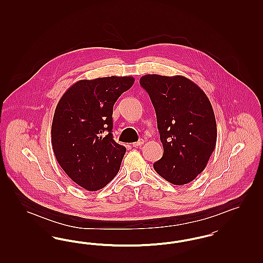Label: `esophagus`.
<instances>
[{
  "label": "esophagus",
  "instance_id": "esophagus-1",
  "mask_svg": "<svg viewBox=\"0 0 263 263\" xmlns=\"http://www.w3.org/2000/svg\"><path fill=\"white\" fill-rule=\"evenodd\" d=\"M144 142H145V141H144L143 139H141V140H139L138 142H135V143H133V144H132V146H133V147H135V148H138V147H141V146H142V145L144 144Z\"/></svg>",
  "mask_w": 263,
  "mask_h": 263
}]
</instances>
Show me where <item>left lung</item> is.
<instances>
[{"mask_svg":"<svg viewBox=\"0 0 263 263\" xmlns=\"http://www.w3.org/2000/svg\"><path fill=\"white\" fill-rule=\"evenodd\" d=\"M140 85L154 105L163 155L154 163L166 181L183 185L206 167L216 147L217 124L211 102L183 76L145 75Z\"/></svg>","mask_w":263,"mask_h":263,"instance_id":"obj_1","label":"left lung"}]
</instances>
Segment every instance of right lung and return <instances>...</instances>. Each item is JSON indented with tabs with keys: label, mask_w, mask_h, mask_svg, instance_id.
<instances>
[{
	"label": "right lung",
	"mask_w": 263,
	"mask_h": 263,
	"mask_svg": "<svg viewBox=\"0 0 263 263\" xmlns=\"http://www.w3.org/2000/svg\"><path fill=\"white\" fill-rule=\"evenodd\" d=\"M133 77L81 80L59 100L52 121L57 162L81 187L96 191L117 175L126 148L113 140V105L133 86Z\"/></svg>",
	"instance_id": "obj_1"
}]
</instances>
